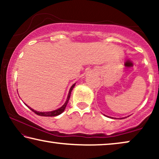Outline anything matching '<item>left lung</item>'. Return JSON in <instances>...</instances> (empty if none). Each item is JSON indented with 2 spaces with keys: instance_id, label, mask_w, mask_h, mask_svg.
Returning <instances> with one entry per match:
<instances>
[{
  "instance_id": "8db88e82",
  "label": "left lung",
  "mask_w": 159,
  "mask_h": 159,
  "mask_svg": "<svg viewBox=\"0 0 159 159\" xmlns=\"http://www.w3.org/2000/svg\"><path fill=\"white\" fill-rule=\"evenodd\" d=\"M104 115V114H103ZM104 116H106V115H104ZM107 117H109V118H112L113 119V117H110V116H107ZM124 118H127V117H124ZM123 118H120V119H122Z\"/></svg>"
}]
</instances>
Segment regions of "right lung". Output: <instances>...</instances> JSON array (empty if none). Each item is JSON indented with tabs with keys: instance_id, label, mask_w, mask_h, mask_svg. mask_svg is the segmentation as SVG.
<instances>
[{
	"instance_id": "add662e5",
	"label": "right lung",
	"mask_w": 159,
	"mask_h": 159,
	"mask_svg": "<svg viewBox=\"0 0 159 159\" xmlns=\"http://www.w3.org/2000/svg\"><path fill=\"white\" fill-rule=\"evenodd\" d=\"M75 84H76V83L73 84L72 85H71V87L70 88V89H69V91L68 95H67V98H66V102H65L64 104L61 106V107L58 108V109L54 110V111H51L42 112V111H35L34 109H32V108L31 107H30V106H27V104H25V105L27 106V107L29 108L30 110H32V111L35 113L36 114L39 115V116H58V115H59V114H62V113L64 111L65 108H66V107L67 103H68V102H69V98H70V95H71V91H72L73 88H74V87L75 86Z\"/></svg>"
}]
</instances>
